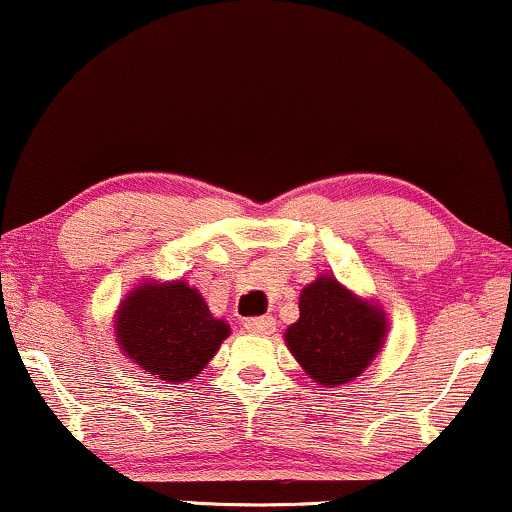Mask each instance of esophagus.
Wrapping results in <instances>:
<instances>
[{
  "label": "esophagus",
  "mask_w": 512,
  "mask_h": 512,
  "mask_svg": "<svg viewBox=\"0 0 512 512\" xmlns=\"http://www.w3.org/2000/svg\"><path fill=\"white\" fill-rule=\"evenodd\" d=\"M246 332L251 334H270L275 332V318L273 315H261V318H251L244 323Z\"/></svg>",
  "instance_id": "esophagus-1"
}]
</instances>
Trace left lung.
I'll use <instances>...</instances> for the list:
<instances>
[{"label": "left lung", "mask_w": 512, "mask_h": 512, "mask_svg": "<svg viewBox=\"0 0 512 512\" xmlns=\"http://www.w3.org/2000/svg\"><path fill=\"white\" fill-rule=\"evenodd\" d=\"M387 332V313L377 301L323 273L301 289L299 320L285 330V344L301 370L330 389L361 377L382 351Z\"/></svg>", "instance_id": "left-lung-1"}]
</instances>
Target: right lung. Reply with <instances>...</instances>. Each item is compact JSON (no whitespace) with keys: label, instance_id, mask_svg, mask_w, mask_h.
<instances>
[{"label":"right lung","instance_id":"1","mask_svg":"<svg viewBox=\"0 0 512 512\" xmlns=\"http://www.w3.org/2000/svg\"><path fill=\"white\" fill-rule=\"evenodd\" d=\"M118 349L161 382H189L230 337V323L208 311L185 280L144 277L113 315Z\"/></svg>","mask_w":512,"mask_h":512}]
</instances>
